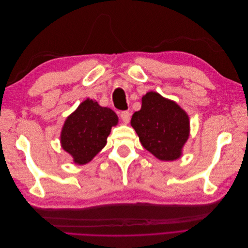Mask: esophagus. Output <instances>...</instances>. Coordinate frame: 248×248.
Wrapping results in <instances>:
<instances>
[{
  "mask_svg": "<svg viewBox=\"0 0 248 248\" xmlns=\"http://www.w3.org/2000/svg\"><path fill=\"white\" fill-rule=\"evenodd\" d=\"M120 117H121L122 121L124 123H129V120H130V112L127 111V110H123L121 111V114H120Z\"/></svg>",
  "mask_w": 248,
  "mask_h": 248,
  "instance_id": "esophagus-1",
  "label": "esophagus"
}]
</instances>
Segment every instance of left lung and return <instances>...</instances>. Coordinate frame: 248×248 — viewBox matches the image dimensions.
Returning a JSON list of instances; mask_svg holds the SVG:
<instances>
[{
    "mask_svg": "<svg viewBox=\"0 0 248 248\" xmlns=\"http://www.w3.org/2000/svg\"><path fill=\"white\" fill-rule=\"evenodd\" d=\"M131 126L142 147L156 158L172 161L182 155L189 137V118L185 110L156 92L141 98V108L131 118Z\"/></svg>",
    "mask_w": 248,
    "mask_h": 248,
    "instance_id": "1",
    "label": "left lung"
}]
</instances>
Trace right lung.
<instances>
[{"label":"right lung","mask_w":248,"mask_h":248,"mask_svg":"<svg viewBox=\"0 0 248 248\" xmlns=\"http://www.w3.org/2000/svg\"><path fill=\"white\" fill-rule=\"evenodd\" d=\"M117 124L114 110L88 98L66 119L61 131L62 148L74 163L86 164L107 145L111 127Z\"/></svg>","instance_id":"add662e5"}]
</instances>
